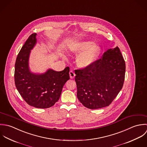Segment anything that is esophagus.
I'll return each instance as SVG.
<instances>
[{"label": "esophagus", "mask_w": 147, "mask_h": 147, "mask_svg": "<svg viewBox=\"0 0 147 147\" xmlns=\"http://www.w3.org/2000/svg\"><path fill=\"white\" fill-rule=\"evenodd\" d=\"M69 75H70V77L71 79H73L75 77V76H76L75 73L73 71H72V70H71L69 72Z\"/></svg>", "instance_id": "esophagus-1"}]
</instances>
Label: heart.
Returning <instances> with one entry per match:
<instances>
[{"label":"heart","mask_w":147,"mask_h":147,"mask_svg":"<svg viewBox=\"0 0 147 147\" xmlns=\"http://www.w3.org/2000/svg\"><path fill=\"white\" fill-rule=\"evenodd\" d=\"M71 51L75 53L81 52L77 57V63L81 67L90 65L98 56L100 48L96 44L91 41H81L72 47Z\"/></svg>","instance_id":"heart-1"}]
</instances>
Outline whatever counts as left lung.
Wrapping results in <instances>:
<instances>
[{"mask_svg": "<svg viewBox=\"0 0 147 147\" xmlns=\"http://www.w3.org/2000/svg\"><path fill=\"white\" fill-rule=\"evenodd\" d=\"M125 72V63L119 48L108 49L102 59L75 70L78 100L90 109L109 106L123 88Z\"/></svg>", "mask_w": 147, "mask_h": 147, "instance_id": "1", "label": "left lung"}]
</instances>
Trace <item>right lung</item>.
Here are the masks:
<instances>
[{"mask_svg": "<svg viewBox=\"0 0 147 147\" xmlns=\"http://www.w3.org/2000/svg\"><path fill=\"white\" fill-rule=\"evenodd\" d=\"M36 33L30 35L20 51L15 66V84L24 100L31 106L47 109L60 97L62 88L70 79L69 67L56 71L48 69L44 74L31 73L28 60L30 51L36 44Z\"/></svg>", "mask_w": 147, "mask_h": 147, "instance_id": "right-lung-1", "label": "right lung"}]
</instances>
